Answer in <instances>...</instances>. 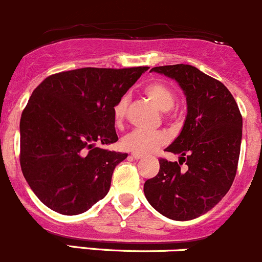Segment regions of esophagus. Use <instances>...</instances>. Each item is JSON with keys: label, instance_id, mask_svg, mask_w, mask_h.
Masks as SVG:
<instances>
[{"label": "esophagus", "instance_id": "1", "mask_svg": "<svg viewBox=\"0 0 262 262\" xmlns=\"http://www.w3.org/2000/svg\"><path fill=\"white\" fill-rule=\"evenodd\" d=\"M132 157H133L134 159H142V158H143L142 154H137V153H133V154H132Z\"/></svg>", "mask_w": 262, "mask_h": 262}]
</instances>
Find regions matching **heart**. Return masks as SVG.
<instances>
[{"instance_id":"b5f03b06","label":"heart","mask_w":262,"mask_h":262,"mask_svg":"<svg viewBox=\"0 0 262 262\" xmlns=\"http://www.w3.org/2000/svg\"><path fill=\"white\" fill-rule=\"evenodd\" d=\"M143 93L147 96L148 100L159 109L161 112L167 113L173 109L176 104V98L172 90L167 85L162 82L154 81L148 84L143 89ZM126 105H128V99L122 98L117 104H115L113 114H114V122L117 124L122 123L125 117ZM167 136L162 132H156V133H149V132L143 130H133L126 134L122 140V145L128 152H133L137 154H148L152 153L157 148L162 147L167 143Z\"/></svg>"}]
</instances>
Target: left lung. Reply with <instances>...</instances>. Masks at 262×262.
<instances>
[{"instance_id":"1","label":"left lung","mask_w":262,"mask_h":262,"mask_svg":"<svg viewBox=\"0 0 262 262\" xmlns=\"http://www.w3.org/2000/svg\"><path fill=\"white\" fill-rule=\"evenodd\" d=\"M150 71L178 82L187 101L180 136L166 148L178 162L159 159V172L145 181L150 206L174 221H189L208 212L235 180L242 139V117L221 81L192 65H166ZM184 161L189 166L180 170Z\"/></svg>"}]
</instances>
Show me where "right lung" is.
<instances>
[{"mask_svg":"<svg viewBox=\"0 0 262 262\" xmlns=\"http://www.w3.org/2000/svg\"><path fill=\"white\" fill-rule=\"evenodd\" d=\"M148 69H76L34 90L21 115L20 163L43 205L74 216L108 194L113 172L128 154L99 144L118 140L115 104Z\"/></svg>","mask_w":262,"mask_h":262,"instance_id":"right-lung-1","label":"right lung"}]
</instances>
